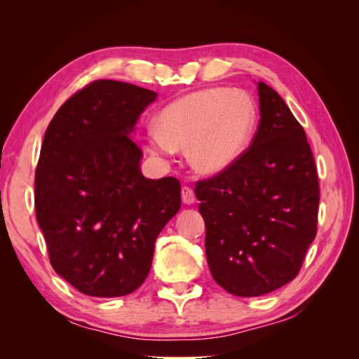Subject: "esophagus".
<instances>
[{
	"label": "esophagus",
	"instance_id": "esophagus-1",
	"mask_svg": "<svg viewBox=\"0 0 359 359\" xmlns=\"http://www.w3.org/2000/svg\"><path fill=\"white\" fill-rule=\"evenodd\" d=\"M181 198H182V202L186 203V205H191V203H194V201H196V196H194L193 189L189 187V186H184L182 187Z\"/></svg>",
	"mask_w": 359,
	"mask_h": 359
}]
</instances>
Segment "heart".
I'll return each mask as SVG.
<instances>
[{"label": "heart", "mask_w": 359, "mask_h": 359, "mask_svg": "<svg viewBox=\"0 0 359 359\" xmlns=\"http://www.w3.org/2000/svg\"><path fill=\"white\" fill-rule=\"evenodd\" d=\"M255 104L244 93L210 88L182 95L157 116L147 137L151 154L169 157L190 147L191 165L217 173L240 157L255 126Z\"/></svg>", "instance_id": "b5f03b06"}]
</instances>
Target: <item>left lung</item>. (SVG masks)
<instances>
[{
	"label": "left lung",
	"mask_w": 359,
	"mask_h": 359,
	"mask_svg": "<svg viewBox=\"0 0 359 359\" xmlns=\"http://www.w3.org/2000/svg\"><path fill=\"white\" fill-rule=\"evenodd\" d=\"M260 119L231 166L196 182L214 280L259 297L295 278L318 233L319 178L302 126L271 86L257 83Z\"/></svg>",
	"instance_id": "obj_1"
}]
</instances>
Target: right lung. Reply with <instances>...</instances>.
I'll list each match as a JSON object with an SVG mask.
<instances>
[{
    "label": "right lung",
    "mask_w": 359,
    "mask_h": 359,
    "mask_svg": "<svg viewBox=\"0 0 359 359\" xmlns=\"http://www.w3.org/2000/svg\"><path fill=\"white\" fill-rule=\"evenodd\" d=\"M157 94L94 81L50 121L36 169V217L52 268L90 297H124L144 283L154 244L180 211L177 178H145L130 137Z\"/></svg>",
    "instance_id": "1"
}]
</instances>
